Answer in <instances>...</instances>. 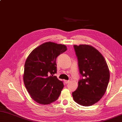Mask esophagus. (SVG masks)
I'll use <instances>...</instances> for the list:
<instances>
[{
	"mask_svg": "<svg viewBox=\"0 0 122 122\" xmlns=\"http://www.w3.org/2000/svg\"><path fill=\"white\" fill-rule=\"evenodd\" d=\"M70 81L69 80H68V81H65V83H66V84H68V83H70Z\"/></svg>",
	"mask_w": 122,
	"mask_h": 122,
	"instance_id": "esophagus-1",
	"label": "esophagus"
}]
</instances>
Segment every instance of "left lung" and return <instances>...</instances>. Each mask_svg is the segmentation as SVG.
Segmentation results:
<instances>
[{
    "mask_svg": "<svg viewBox=\"0 0 122 122\" xmlns=\"http://www.w3.org/2000/svg\"><path fill=\"white\" fill-rule=\"evenodd\" d=\"M74 47L82 78L72 93L73 99L80 105L92 106L105 93L110 78L109 68L102 55L93 46L79 45Z\"/></svg>",
    "mask_w": 122,
    "mask_h": 122,
    "instance_id": "obj_1",
    "label": "left lung"
}]
</instances>
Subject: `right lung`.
<instances>
[{
  "instance_id": "add662e5",
  "label": "right lung",
  "mask_w": 122,
  "mask_h": 122,
  "mask_svg": "<svg viewBox=\"0 0 122 122\" xmlns=\"http://www.w3.org/2000/svg\"><path fill=\"white\" fill-rule=\"evenodd\" d=\"M67 50V46L46 42L29 55L24 65L23 81L31 98L41 105H48L58 99L63 88L56 73V57Z\"/></svg>"
}]
</instances>
